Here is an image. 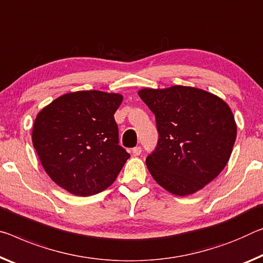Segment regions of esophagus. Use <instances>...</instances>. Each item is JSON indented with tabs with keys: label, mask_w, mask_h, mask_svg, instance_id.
Returning <instances> with one entry per match:
<instances>
[{
	"label": "esophagus",
	"mask_w": 263,
	"mask_h": 263,
	"mask_svg": "<svg viewBox=\"0 0 263 263\" xmlns=\"http://www.w3.org/2000/svg\"><path fill=\"white\" fill-rule=\"evenodd\" d=\"M132 152H133V154H135V156H139V154L141 153V147H140V146H136V147H133Z\"/></svg>",
	"instance_id": "obj_1"
}]
</instances>
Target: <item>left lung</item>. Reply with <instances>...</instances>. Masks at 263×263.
Returning <instances> with one entry per match:
<instances>
[{"mask_svg": "<svg viewBox=\"0 0 263 263\" xmlns=\"http://www.w3.org/2000/svg\"><path fill=\"white\" fill-rule=\"evenodd\" d=\"M159 135L146 166L158 184L176 195L205 187L227 165L236 124L221 98L191 86L140 90Z\"/></svg>", "mask_w": 263, "mask_h": 263, "instance_id": "1", "label": "left lung"}]
</instances>
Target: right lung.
<instances>
[{"label":"right lung","mask_w":263,"mask_h":263,"mask_svg":"<svg viewBox=\"0 0 263 263\" xmlns=\"http://www.w3.org/2000/svg\"><path fill=\"white\" fill-rule=\"evenodd\" d=\"M123 97L77 91L37 115L32 144L48 176L74 195L89 197L116 180L130 154L119 145L115 112Z\"/></svg>","instance_id":"right-lung-1"}]
</instances>
